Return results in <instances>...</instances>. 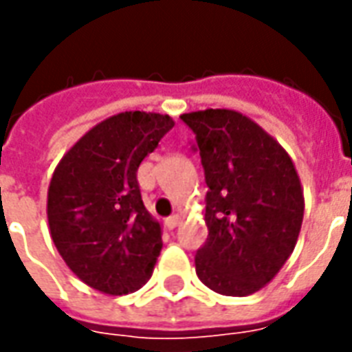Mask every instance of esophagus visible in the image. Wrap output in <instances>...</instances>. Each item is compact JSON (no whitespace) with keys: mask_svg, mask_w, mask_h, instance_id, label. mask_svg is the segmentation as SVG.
Segmentation results:
<instances>
[{"mask_svg":"<svg viewBox=\"0 0 352 352\" xmlns=\"http://www.w3.org/2000/svg\"><path fill=\"white\" fill-rule=\"evenodd\" d=\"M179 222H181V217H179V214H171V217L166 219V226H168L169 230H173L179 226Z\"/></svg>","mask_w":352,"mask_h":352,"instance_id":"1","label":"esophagus"}]
</instances>
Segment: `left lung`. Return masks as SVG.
Masks as SVG:
<instances>
[{"label":"left lung","instance_id":"obj_1","mask_svg":"<svg viewBox=\"0 0 352 352\" xmlns=\"http://www.w3.org/2000/svg\"><path fill=\"white\" fill-rule=\"evenodd\" d=\"M196 133L206 171V245L199 280L222 296L258 292L292 254L302 230L303 188L288 153L234 109L181 115Z\"/></svg>","mask_w":352,"mask_h":352}]
</instances>
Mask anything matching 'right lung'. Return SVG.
Here are the masks:
<instances>
[{"label":"right lung","instance_id":"right-lung-1","mask_svg":"<svg viewBox=\"0 0 352 352\" xmlns=\"http://www.w3.org/2000/svg\"><path fill=\"white\" fill-rule=\"evenodd\" d=\"M175 126L124 111L96 124L62 156L47 194L50 237L67 267L103 294L135 292L153 275L162 224L143 206L138 168Z\"/></svg>","mask_w":352,"mask_h":352}]
</instances>
